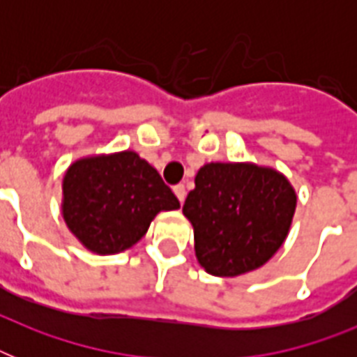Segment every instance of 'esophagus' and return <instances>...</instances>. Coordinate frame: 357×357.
<instances>
[{"label":"esophagus","mask_w":357,"mask_h":357,"mask_svg":"<svg viewBox=\"0 0 357 357\" xmlns=\"http://www.w3.org/2000/svg\"><path fill=\"white\" fill-rule=\"evenodd\" d=\"M174 192H176V196H178L179 202L185 200V196H187V190H185V185H176L174 187Z\"/></svg>","instance_id":"esophagus-1"}]
</instances>
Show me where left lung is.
<instances>
[{
    "label": "left lung",
    "instance_id": "8db88e82",
    "mask_svg": "<svg viewBox=\"0 0 357 357\" xmlns=\"http://www.w3.org/2000/svg\"><path fill=\"white\" fill-rule=\"evenodd\" d=\"M294 209L291 181L255 162H206L183 204L195 229L196 259L220 278L265 265L285 243Z\"/></svg>",
    "mask_w": 357,
    "mask_h": 357
}]
</instances>
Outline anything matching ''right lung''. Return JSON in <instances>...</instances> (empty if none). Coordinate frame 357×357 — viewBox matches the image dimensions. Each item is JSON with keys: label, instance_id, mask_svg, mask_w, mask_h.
I'll use <instances>...</instances> for the list:
<instances>
[{"label": "right lung", "instance_id": "right-lung-1", "mask_svg": "<svg viewBox=\"0 0 357 357\" xmlns=\"http://www.w3.org/2000/svg\"><path fill=\"white\" fill-rule=\"evenodd\" d=\"M178 207L159 172L133 150L81 157L64 172L61 215L92 254L131 248L159 213Z\"/></svg>", "mask_w": 357, "mask_h": 357}]
</instances>
